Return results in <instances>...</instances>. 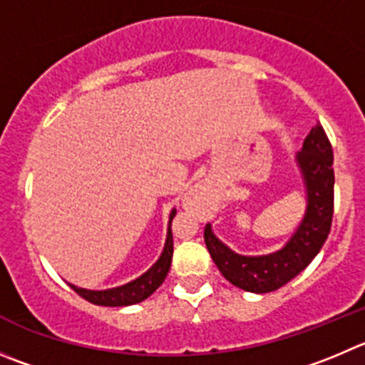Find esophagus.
Masks as SVG:
<instances>
[{"mask_svg":"<svg viewBox=\"0 0 365 365\" xmlns=\"http://www.w3.org/2000/svg\"><path fill=\"white\" fill-rule=\"evenodd\" d=\"M207 197H210V190L202 185H197L190 190L186 200H188V204L192 207H199V206H202V204H206Z\"/></svg>","mask_w":365,"mask_h":365,"instance_id":"1","label":"esophagus"}]
</instances>
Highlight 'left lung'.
Segmentation results:
<instances>
[{"label":"left lung","mask_w":365,"mask_h":365,"mask_svg":"<svg viewBox=\"0 0 365 365\" xmlns=\"http://www.w3.org/2000/svg\"><path fill=\"white\" fill-rule=\"evenodd\" d=\"M307 190V211L290 240L270 255L244 256L231 251L215 237L211 224L204 242L222 276L247 292L267 294L281 289L310 265L329 235L333 218V150L317 121L296 155Z\"/></svg>","instance_id":"1"}]
</instances>
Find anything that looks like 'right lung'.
<instances>
[{
    "label": "right lung",
    "instance_id": "obj_1",
    "mask_svg": "<svg viewBox=\"0 0 365 365\" xmlns=\"http://www.w3.org/2000/svg\"><path fill=\"white\" fill-rule=\"evenodd\" d=\"M177 211H170L168 218V231H166V242L165 247H163L161 256L158 258V262L150 267L145 274H141L136 279L128 281V283L121 284V287H114V289L107 290H88L81 289V287H75V284L68 283L73 290L81 297H84L86 301L93 304H98V307H128V304H136L141 301L147 299L148 296L155 292V290L161 287V283L165 281L166 274H168L170 265H172V255H173V238H172V225L173 217H175Z\"/></svg>",
    "mask_w": 365,
    "mask_h": 365
}]
</instances>
